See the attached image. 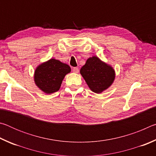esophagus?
<instances>
[{
  "instance_id": "1",
  "label": "esophagus",
  "mask_w": 156,
  "mask_h": 156,
  "mask_svg": "<svg viewBox=\"0 0 156 156\" xmlns=\"http://www.w3.org/2000/svg\"><path fill=\"white\" fill-rule=\"evenodd\" d=\"M73 73H77L79 72V69H78V67H73Z\"/></svg>"
}]
</instances>
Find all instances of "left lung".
I'll use <instances>...</instances> for the list:
<instances>
[{"label":"left lung","mask_w":156,"mask_h":156,"mask_svg":"<svg viewBox=\"0 0 156 156\" xmlns=\"http://www.w3.org/2000/svg\"><path fill=\"white\" fill-rule=\"evenodd\" d=\"M80 73L89 89L96 94L102 93L109 88L115 77V70L112 66L97 56L89 58Z\"/></svg>","instance_id":"1"}]
</instances>
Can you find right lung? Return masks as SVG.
Returning a JSON list of instances; mask_svg holds the SVG:
<instances>
[{
    "label": "right lung",
    "instance_id": "right-lung-1",
    "mask_svg": "<svg viewBox=\"0 0 156 156\" xmlns=\"http://www.w3.org/2000/svg\"><path fill=\"white\" fill-rule=\"evenodd\" d=\"M70 72L71 68L68 65L51 58L36 67L34 82L44 93L52 94L59 90L65 76Z\"/></svg>",
    "mask_w": 156,
    "mask_h": 156
}]
</instances>
